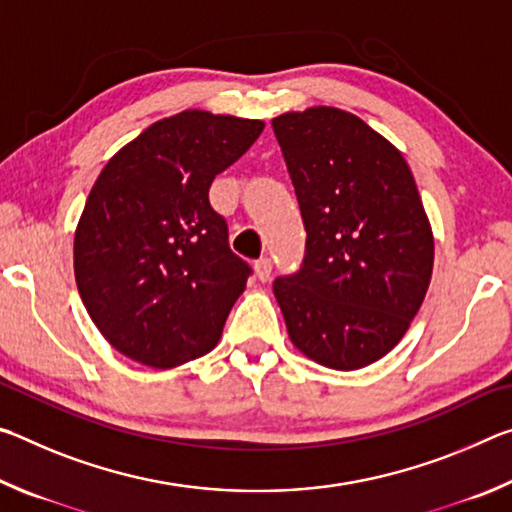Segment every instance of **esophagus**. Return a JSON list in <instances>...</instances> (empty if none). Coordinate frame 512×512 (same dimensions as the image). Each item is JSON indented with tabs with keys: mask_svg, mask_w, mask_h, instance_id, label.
Returning a JSON list of instances; mask_svg holds the SVG:
<instances>
[{
	"mask_svg": "<svg viewBox=\"0 0 512 512\" xmlns=\"http://www.w3.org/2000/svg\"><path fill=\"white\" fill-rule=\"evenodd\" d=\"M253 268H255V275H257L259 282H268V280H271V271H273L271 259H268V257L257 259Z\"/></svg>",
	"mask_w": 512,
	"mask_h": 512,
	"instance_id": "obj_1",
	"label": "esophagus"
}]
</instances>
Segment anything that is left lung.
I'll use <instances>...</instances> for the list:
<instances>
[{
    "label": "left lung",
    "instance_id": "obj_1",
    "mask_svg": "<svg viewBox=\"0 0 512 512\" xmlns=\"http://www.w3.org/2000/svg\"><path fill=\"white\" fill-rule=\"evenodd\" d=\"M273 131L307 230L305 262L273 293L291 343L325 368L391 352L427 296L433 232L404 155L352 112H284Z\"/></svg>",
    "mask_w": 512,
    "mask_h": 512
}]
</instances>
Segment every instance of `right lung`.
<instances>
[{"instance_id": "1", "label": "right lung", "mask_w": 512, "mask_h": 512, "mask_svg": "<svg viewBox=\"0 0 512 512\" xmlns=\"http://www.w3.org/2000/svg\"><path fill=\"white\" fill-rule=\"evenodd\" d=\"M264 121L183 110L119 149L92 185L74 235V277L112 348L149 368L210 352L250 266L210 205L214 176L244 155Z\"/></svg>"}]
</instances>
